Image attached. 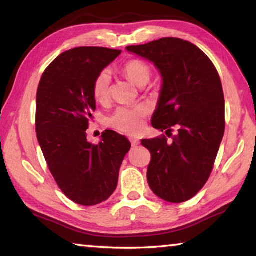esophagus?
Returning <instances> with one entry per match:
<instances>
[{
    "label": "esophagus",
    "mask_w": 256,
    "mask_h": 256,
    "mask_svg": "<svg viewBox=\"0 0 256 256\" xmlns=\"http://www.w3.org/2000/svg\"><path fill=\"white\" fill-rule=\"evenodd\" d=\"M129 140H130V142H132V147H136V146H138L139 144H140V142L138 140V139H136V138H129Z\"/></svg>",
    "instance_id": "34e87169"
}]
</instances>
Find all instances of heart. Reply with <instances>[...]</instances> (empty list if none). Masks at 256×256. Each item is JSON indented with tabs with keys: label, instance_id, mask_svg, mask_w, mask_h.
Listing matches in <instances>:
<instances>
[{
	"label": "heart",
	"instance_id": "1",
	"mask_svg": "<svg viewBox=\"0 0 256 256\" xmlns=\"http://www.w3.org/2000/svg\"><path fill=\"white\" fill-rule=\"evenodd\" d=\"M122 72L127 76V79L137 86H146L152 76L150 66L138 59H132L126 62L122 66ZM110 82H112V78H110L108 70L101 71L94 79L92 94L97 102L104 104L108 100ZM148 114L149 110L144 104L134 106V107H120L109 119V124L118 132L128 134H136L142 130L144 118L147 117Z\"/></svg>",
	"mask_w": 256,
	"mask_h": 256
}]
</instances>
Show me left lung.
Listing matches in <instances>:
<instances>
[{
    "instance_id": "obj_1",
    "label": "left lung",
    "mask_w": 256,
    "mask_h": 256,
    "mask_svg": "<svg viewBox=\"0 0 256 256\" xmlns=\"http://www.w3.org/2000/svg\"><path fill=\"white\" fill-rule=\"evenodd\" d=\"M127 51L152 61L162 86L152 124L166 134L142 139L152 155L147 180L170 203L194 197L208 180L225 130V101L218 72L200 48L178 38H162Z\"/></svg>"
}]
</instances>
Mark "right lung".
<instances>
[{
	"label": "right lung",
	"instance_id": "obj_1",
	"mask_svg": "<svg viewBox=\"0 0 256 256\" xmlns=\"http://www.w3.org/2000/svg\"><path fill=\"white\" fill-rule=\"evenodd\" d=\"M120 53L100 46L66 51L44 70L38 86V142L58 186L79 205H97L112 195L132 146L112 130L102 132L97 144L86 140V132L96 110L94 81Z\"/></svg>",
	"mask_w": 256,
	"mask_h": 256
}]
</instances>
